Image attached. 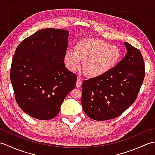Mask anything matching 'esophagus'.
<instances>
[{
    "mask_svg": "<svg viewBox=\"0 0 155 155\" xmlns=\"http://www.w3.org/2000/svg\"><path fill=\"white\" fill-rule=\"evenodd\" d=\"M82 83H83V81H82L81 78H78L77 81V84H76V86H77V87H78V88L81 87V86L82 85Z\"/></svg>",
    "mask_w": 155,
    "mask_h": 155,
    "instance_id": "esophagus-1",
    "label": "esophagus"
}]
</instances>
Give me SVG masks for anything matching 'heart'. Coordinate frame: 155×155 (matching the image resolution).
<instances>
[{
    "mask_svg": "<svg viewBox=\"0 0 155 155\" xmlns=\"http://www.w3.org/2000/svg\"><path fill=\"white\" fill-rule=\"evenodd\" d=\"M121 52L117 46L94 38H84L76 45L74 51L67 50L64 57V63L71 71L81 67L90 77H96L107 73L119 61Z\"/></svg>",
    "mask_w": 155,
    "mask_h": 155,
    "instance_id": "1",
    "label": "heart"
}]
</instances>
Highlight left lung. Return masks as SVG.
<instances>
[{
	"label": "left lung",
	"mask_w": 155,
	"mask_h": 155,
	"mask_svg": "<svg viewBox=\"0 0 155 155\" xmlns=\"http://www.w3.org/2000/svg\"><path fill=\"white\" fill-rule=\"evenodd\" d=\"M127 53L103 75L85 80L81 103L88 117L95 120L116 118L135 101L144 78V64L139 49L124 42Z\"/></svg>",
	"instance_id": "8db88e82"
}]
</instances>
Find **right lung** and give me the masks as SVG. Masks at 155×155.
<instances>
[{
    "mask_svg": "<svg viewBox=\"0 0 155 155\" xmlns=\"http://www.w3.org/2000/svg\"><path fill=\"white\" fill-rule=\"evenodd\" d=\"M68 36L62 29H41L15 51L11 68L15 99L23 111L37 119L54 118L76 86L77 75L64 61Z\"/></svg>",
    "mask_w": 155,
    "mask_h": 155,
    "instance_id": "add662e5",
    "label": "right lung"
}]
</instances>
